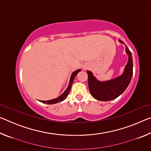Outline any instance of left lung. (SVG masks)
I'll use <instances>...</instances> for the list:
<instances>
[{
    "mask_svg": "<svg viewBox=\"0 0 151 151\" xmlns=\"http://www.w3.org/2000/svg\"><path fill=\"white\" fill-rule=\"evenodd\" d=\"M124 44L123 41L119 40ZM126 52L129 56V60L125 66L123 73L115 78L106 81H99L94 77L91 71L87 70L88 88L91 95L98 101H109L117 98L126 90L131 82L132 73V58L131 52L125 45Z\"/></svg>",
    "mask_w": 151,
    "mask_h": 151,
    "instance_id": "obj_1",
    "label": "left lung"
}]
</instances>
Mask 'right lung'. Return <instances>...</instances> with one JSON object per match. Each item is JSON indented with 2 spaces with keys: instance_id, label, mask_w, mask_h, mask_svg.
Returning a JSON list of instances; mask_svg holds the SVG:
<instances>
[{
  "instance_id": "obj_1",
  "label": "right lung",
  "mask_w": 151,
  "mask_h": 151,
  "mask_svg": "<svg viewBox=\"0 0 151 151\" xmlns=\"http://www.w3.org/2000/svg\"><path fill=\"white\" fill-rule=\"evenodd\" d=\"M80 71H81V69H78V70H75V72H73L72 73V75H71V76H70V78L69 84H68V87L66 88L65 91L64 92V93L62 94H61L60 96H59L57 97V98H56V99H52V100H49V101H40V102H41V103L48 104H55V103H59V102H61V101H63L66 98V97H67V96L68 95V93H69V92H70L71 86H72V85H73L74 79H75L76 75H77V74L79 72H80Z\"/></svg>"
}]
</instances>
